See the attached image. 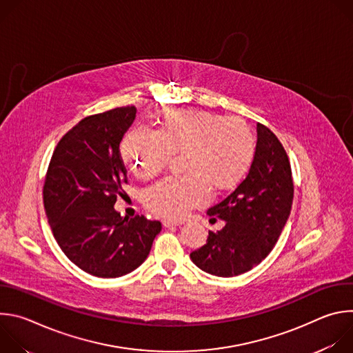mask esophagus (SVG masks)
Wrapping results in <instances>:
<instances>
[{
  "label": "esophagus",
  "instance_id": "obj_1",
  "mask_svg": "<svg viewBox=\"0 0 353 353\" xmlns=\"http://www.w3.org/2000/svg\"><path fill=\"white\" fill-rule=\"evenodd\" d=\"M162 225L165 226V228H173V226H181L183 225V222H179V221H163L162 222Z\"/></svg>",
  "mask_w": 353,
  "mask_h": 353
}]
</instances>
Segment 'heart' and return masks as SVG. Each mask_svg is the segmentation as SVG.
I'll use <instances>...</instances> for the list:
<instances>
[{
    "label": "heart",
    "instance_id": "b5f03b06",
    "mask_svg": "<svg viewBox=\"0 0 353 353\" xmlns=\"http://www.w3.org/2000/svg\"><path fill=\"white\" fill-rule=\"evenodd\" d=\"M121 159L138 179L158 174L173 154L184 152L187 176H170L149 185L142 195L145 207L163 218L179 219L191 208L205 205L216 190L237 185L256 155V138L237 117L203 110H168L161 130L137 125L121 142Z\"/></svg>",
    "mask_w": 353,
    "mask_h": 353
}]
</instances>
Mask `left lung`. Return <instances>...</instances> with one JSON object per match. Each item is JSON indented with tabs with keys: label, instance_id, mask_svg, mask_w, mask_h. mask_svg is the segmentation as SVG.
<instances>
[{
	"label": "left lung",
	"instance_id": "8db88e82",
	"mask_svg": "<svg viewBox=\"0 0 353 353\" xmlns=\"http://www.w3.org/2000/svg\"><path fill=\"white\" fill-rule=\"evenodd\" d=\"M293 181L288 155L275 134L257 124L256 155L248 174L222 203L207 211L225 221L191 261L207 274L230 278L259 265L274 248L290 215Z\"/></svg>",
	"mask_w": 353,
	"mask_h": 353
}]
</instances>
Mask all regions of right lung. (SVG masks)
Segmentation results:
<instances>
[{
    "label": "right lung",
    "instance_id": "1",
    "mask_svg": "<svg viewBox=\"0 0 353 353\" xmlns=\"http://www.w3.org/2000/svg\"><path fill=\"white\" fill-rule=\"evenodd\" d=\"M135 113V106H125L81 120L56 146L44 181L54 239L70 261L99 278L137 270L162 230L158 221L123 218L114 210L128 184L120 142Z\"/></svg>",
    "mask_w": 353,
    "mask_h": 353
}]
</instances>
